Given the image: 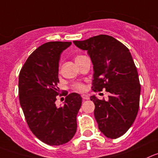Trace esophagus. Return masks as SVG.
I'll use <instances>...</instances> for the list:
<instances>
[{
    "instance_id": "esophagus-1",
    "label": "esophagus",
    "mask_w": 158,
    "mask_h": 158,
    "mask_svg": "<svg viewBox=\"0 0 158 158\" xmlns=\"http://www.w3.org/2000/svg\"><path fill=\"white\" fill-rule=\"evenodd\" d=\"M82 98L83 100H89V95H87V94H82Z\"/></svg>"
}]
</instances>
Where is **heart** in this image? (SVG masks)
<instances>
[{
    "label": "heart",
    "mask_w": 158,
    "mask_h": 158,
    "mask_svg": "<svg viewBox=\"0 0 158 158\" xmlns=\"http://www.w3.org/2000/svg\"><path fill=\"white\" fill-rule=\"evenodd\" d=\"M79 57H81V56H77V57H76V59L79 58ZM73 87H74V89H76V90L80 91V92L81 91H83L84 89H85V86H84L83 84L79 83V82H77V83L75 84L74 86H73Z\"/></svg>",
    "instance_id": "b5f03b06"
}]
</instances>
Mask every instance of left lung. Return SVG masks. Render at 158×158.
<instances>
[{
  "mask_svg": "<svg viewBox=\"0 0 158 158\" xmlns=\"http://www.w3.org/2000/svg\"><path fill=\"white\" fill-rule=\"evenodd\" d=\"M87 51L94 64L93 90L110 93L108 101L91 96L95 104L94 116L100 131L110 139L126 133L136 118L139 107L140 84L129 50L107 35L73 41Z\"/></svg>",
  "mask_w": 158,
  "mask_h": 158,
  "instance_id": "1",
  "label": "left lung"
}]
</instances>
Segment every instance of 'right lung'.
<instances>
[{"instance_id":"add662e5","label":"right lung","mask_w":158,"mask_h":158,"mask_svg":"<svg viewBox=\"0 0 158 158\" xmlns=\"http://www.w3.org/2000/svg\"><path fill=\"white\" fill-rule=\"evenodd\" d=\"M71 42H48L29 55L19 76L20 105L32 132L51 146L66 143L77 129L76 116L82 104L79 94L65 97L64 105L57 107L59 60Z\"/></svg>"}]
</instances>
